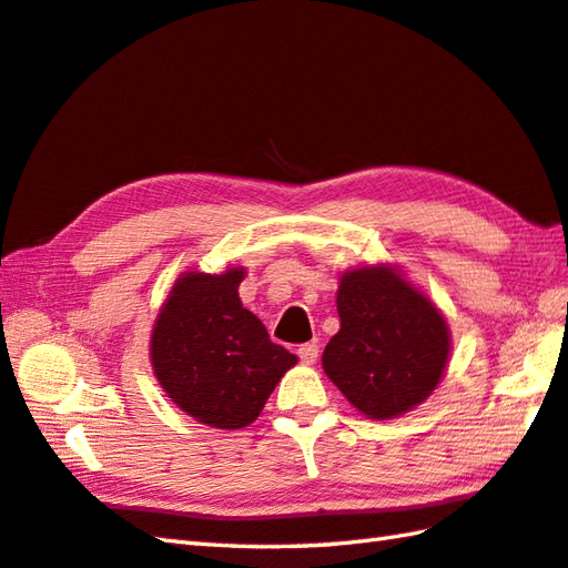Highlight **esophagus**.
I'll use <instances>...</instances> for the list:
<instances>
[{
    "mask_svg": "<svg viewBox=\"0 0 568 568\" xmlns=\"http://www.w3.org/2000/svg\"><path fill=\"white\" fill-rule=\"evenodd\" d=\"M297 356H300V361H303V364H315L317 361V356H320V344L317 342H307V344H303L297 348Z\"/></svg>",
    "mask_w": 568,
    "mask_h": 568,
    "instance_id": "esophagus-1",
    "label": "esophagus"
}]
</instances>
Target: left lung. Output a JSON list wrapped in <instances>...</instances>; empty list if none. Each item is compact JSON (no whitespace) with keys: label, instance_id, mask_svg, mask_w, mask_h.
I'll use <instances>...</instances> for the list:
<instances>
[{"label":"left lung","instance_id":"left-lung-1","mask_svg":"<svg viewBox=\"0 0 568 568\" xmlns=\"http://www.w3.org/2000/svg\"><path fill=\"white\" fill-rule=\"evenodd\" d=\"M342 329L322 366L346 400L373 419L395 417L437 388L449 329L429 300L390 268H358L336 295Z\"/></svg>","mask_w":568,"mask_h":568}]
</instances>
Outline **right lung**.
Instances as JSON below:
<instances>
[{"label":"right lung","mask_w":568,"mask_h":568,"mask_svg":"<svg viewBox=\"0 0 568 568\" xmlns=\"http://www.w3.org/2000/svg\"><path fill=\"white\" fill-rule=\"evenodd\" d=\"M244 271L185 273L168 295L151 336L155 378L202 425L239 429L261 415L297 358L273 344L239 300Z\"/></svg>","instance_id":"right-lung-1"}]
</instances>
